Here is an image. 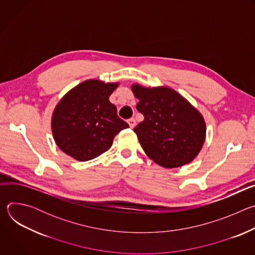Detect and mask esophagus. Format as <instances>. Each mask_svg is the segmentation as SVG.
<instances>
[{"mask_svg": "<svg viewBox=\"0 0 255 255\" xmlns=\"http://www.w3.org/2000/svg\"><path fill=\"white\" fill-rule=\"evenodd\" d=\"M128 124H129L130 128H134V127H135V125H136V121H135V119H134V118L129 119V120H128Z\"/></svg>", "mask_w": 255, "mask_h": 255, "instance_id": "34e87169", "label": "esophagus"}]
</instances>
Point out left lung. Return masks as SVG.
<instances>
[{
    "label": "left lung",
    "instance_id": "1",
    "mask_svg": "<svg viewBox=\"0 0 255 255\" xmlns=\"http://www.w3.org/2000/svg\"><path fill=\"white\" fill-rule=\"evenodd\" d=\"M131 90L144 116L134 132L146 155L165 168L192 162L206 139V122L198 109L169 87L136 83Z\"/></svg>",
    "mask_w": 255,
    "mask_h": 255
}]
</instances>
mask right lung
Instances as JSON below:
<instances>
[{"label": "right lung", "mask_w": 255, "mask_h": 255, "mask_svg": "<svg viewBox=\"0 0 255 255\" xmlns=\"http://www.w3.org/2000/svg\"><path fill=\"white\" fill-rule=\"evenodd\" d=\"M119 83L87 80L69 90L55 106L51 131L58 148L79 161L111 148L115 136L129 125L117 115L109 97Z\"/></svg>", "instance_id": "1"}]
</instances>
